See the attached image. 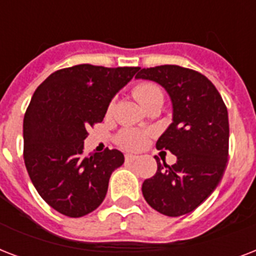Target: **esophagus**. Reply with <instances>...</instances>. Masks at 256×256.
I'll return each mask as SVG.
<instances>
[{
    "label": "esophagus",
    "mask_w": 256,
    "mask_h": 256,
    "mask_svg": "<svg viewBox=\"0 0 256 256\" xmlns=\"http://www.w3.org/2000/svg\"><path fill=\"white\" fill-rule=\"evenodd\" d=\"M124 160H128V162H134V160H138V156H132V154H126V156H124Z\"/></svg>",
    "instance_id": "obj_1"
}]
</instances>
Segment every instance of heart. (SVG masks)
Here are the masks:
<instances>
[{
  "instance_id": "heart-1",
  "label": "heart",
  "mask_w": 256,
  "mask_h": 256,
  "mask_svg": "<svg viewBox=\"0 0 256 256\" xmlns=\"http://www.w3.org/2000/svg\"><path fill=\"white\" fill-rule=\"evenodd\" d=\"M132 96L144 108L154 100H164V94H162L160 88L152 82H144V84H138L136 86H134ZM112 106H114V100L110 104L108 108H112ZM116 142L120 146L128 148V150H138V148H144L148 142V132L134 130V128H124L116 136Z\"/></svg>"
}]
</instances>
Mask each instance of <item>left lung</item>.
I'll use <instances>...</instances> for the list:
<instances>
[{
    "label": "left lung",
    "instance_id": "8db88e82",
    "mask_svg": "<svg viewBox=\"0 0 256 256\" xmlns=\"http://www.w3.org/2000/svg\"><path fill=\"white\" fill-rule=\"evenodd\" d=\"M136 78L166 88L172 102V124L156 140L176 162L156 156V172L142 184L146 202L168 216L194 211L220 182L228 156V114L212 82L195 70L176 65L142 69Z\"/></svg>",
    "mask_w": 256,
    "mask_h": 256
}]
</instances>
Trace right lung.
Returning a JSON list of instances; mask_svg holds the SVG:
<instances>
[{
  "label": "right lung",
  "mask_w": 256,
  "mask_h": 256,
  "mask_svg": "<svg viewBox=\"0 0 256 256\" xmlns=\"http://www.w3.org/2000/svg\"><path fill=\"white\" fill-rule=\"evenodd\" d=\"M140 68L84 64L54 72L34 92L24 118V160L36 190L58 212L80 218L104 202L120 150L84 154L88 128Z\"/></svg>",
  "instance_id": "1"
}]
</instances>
